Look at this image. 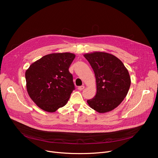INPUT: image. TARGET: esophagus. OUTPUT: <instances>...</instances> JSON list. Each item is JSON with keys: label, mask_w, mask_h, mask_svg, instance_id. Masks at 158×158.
Wrapping results in <instances>:
<instances>
[{"label": "esophagus", "mask_w": 158, "mask_h": 158, "mask_svg": "<svg viewBox=\"0 0 158 158\" xmlns=\"http://www.w3.org/2000/svg\"><path fill=\"white\" fill-rule=\"evenodd\" d=\"M84 88H85V86H81L78 87L79 90H82V89H83Z\"/></svg>", "instance_id": "obj_1"}]
</instances>
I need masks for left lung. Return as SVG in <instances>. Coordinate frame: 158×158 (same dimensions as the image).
I'll list each match as a JSON object with an SVG mask.
<instances>
[{
  "label": "left lung",
  "instance_id": "left-lung-1",
  "mask_svg": "<svg viewBox=\"0 0 158 158\" xmlns=\"http://www.w3.org/2000/svg\"><path fill=\"white\" fill-rule=\"evenodd\" d=\"M84 56L94 71L97 87L95 96L87 103L98 113L110 112L121 104L128 93L131 85L129 72L111 54L95 51Z\"/></svg>",
  "mask_w": 158,
  "mask_h": 158
}]
</instances>
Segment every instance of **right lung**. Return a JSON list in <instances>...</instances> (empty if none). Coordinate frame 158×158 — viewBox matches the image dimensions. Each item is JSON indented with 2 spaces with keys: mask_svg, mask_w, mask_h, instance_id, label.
Instances as JSON below:
<instances>
[{
  "mask_svg": "<svg viewBox=\"0 0 158 158\" xmlns=\"http://www.w3.org/2000/svg\"><path fill=\"white\" fill-rule=\"evenodd\" d=\"M75 57L70 52L47 54L26 70L27 94L40 109L53 113L68 102L75 89L69 70Z\"/></svg>",
  "mask_w": 158,
  "mask_h": 158,
  "instance_id": "right-lung-1",
  "label": "right lung"
}]
</instances>
